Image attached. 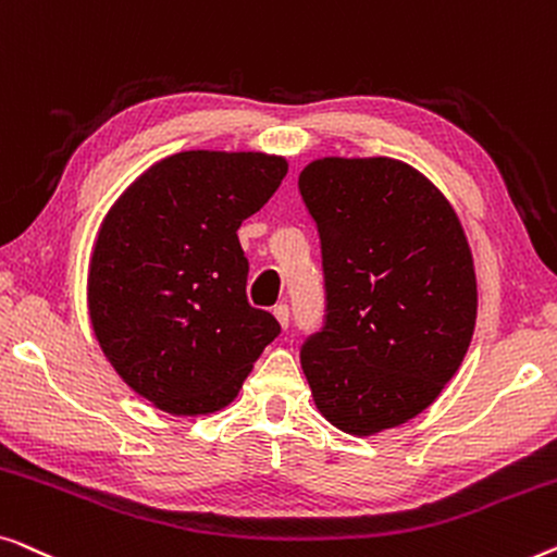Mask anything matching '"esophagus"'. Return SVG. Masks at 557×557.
<instances>
[{"label":"esophagus","mask_w":557,"mask_h":557,"mask_svg":"<svg viewBox=\"0 0 557 557\" xmlns=\"http://www.w3.org/2000/svg\"><path fill=\"white\" fill-rule=\"evenodd\" d=\"M272 315L277 318V323H280L282 327H287V325H289V308H287L285 302L275 305V308H272Z\"/></svg>","instance_id":"34e87169"}]
</instances>
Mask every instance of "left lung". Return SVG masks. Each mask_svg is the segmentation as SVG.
<instances>
[{
    "mask_svg": "<svg viewBox=\"0 0 557 557\" xmlns=\"http://www.w3.org/2000/svg\"><path fill=\"white\" fill-rule=\"evenodd\" d=\"M325 275V323L300 363L318 411L371 436L434 404L465 360L476 277L451 203L409 163L318 159L302 169Z\"/></svg>",
    "mask_w": 557,
    "mask_h": 557,
    "instance_id": "1",
    "label": "left lung"
}]
</instances>
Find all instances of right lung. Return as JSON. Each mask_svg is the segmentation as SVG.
Instances as JSON below:
<instances>
[{
	"mask_svg": "<svg viewBox=\"0 0 557 557\" xmlns=\"http://www.w3.org/2000/svg\"><path fill=\"white\" fill-rule=\"evenodd\" d=\"M285 174L282 156L174 153L140 174L100 224L92 331L115 373L161 411L224 409L280 335L277 320L247 302L237 230Z\"/></svg>",
	"mask_w": 557,
	"mask_h": 557,
	"instance_id": "right-lung-1",
	"label": "right lung"
}]
</instances>
